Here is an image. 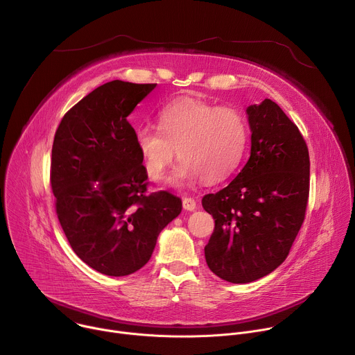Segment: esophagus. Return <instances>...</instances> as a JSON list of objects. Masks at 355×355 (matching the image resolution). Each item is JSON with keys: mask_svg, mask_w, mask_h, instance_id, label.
<instances>
[{"mask_svg": "<svg viewBox=\"0 0 355 355\" xmlns=\"http://www.w3.org/2000/svg\"><path fill=\"white\" fill-rule=\"evenodd\" d=\"M182 207H184V209H187V211H193L195 208H196V202L192 199V198H184L182 199Z\"/></svg>", "mask_w": 355, "mask_h": 355, "instance_id": "obj_1", "label": "esophagus"}]
</instances>
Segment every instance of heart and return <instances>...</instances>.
I'll list each match as a JSON object with an SVG mask.
<instances>
[{
	"label": "heart",
	"mask_w": 355,
	"mask_h": 355,
	"mask_svg": "<svg viewBox=\"0 0 355 355\" xmlns=\"http://www.w3.org/2000/svg\"><path fill=\"white\" fill-rule=\"evenodd\" d=\"M160 129L143 125L135 141L150 178L160 180L177 156L181 164L171 184L218 182L240 164L248 140L245 118L234 108L196 98H181L159 115Z\"/></svg>",
	"instance_id": "1"
}]
</instances>
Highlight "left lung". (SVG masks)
<instances>
[{"label":"left lung","mask_w":355,"mask_h":355,"mask_svg":"<svg viewBox=\"0 0 355 355\" xmlns=\"http://www.w3.org/2000/svg\"><path fill=\"white\" fill-rule=\"evenodd\" d=\"M247 115L245 166L227 187L202 198L215 219L207 264L233 284L263 278L285 261L309 199V150L297 126L268 98Z\"/></svg>","instance_id":"left-lung-1"}]
</instances>
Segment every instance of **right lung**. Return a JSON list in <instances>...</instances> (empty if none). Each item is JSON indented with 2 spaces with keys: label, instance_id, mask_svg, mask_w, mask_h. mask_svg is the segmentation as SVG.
I'll use <instances>...</instances> for the list:
<instances>
[{
  "label": "right lung",
  "instance_id": "obj_1",
  "mask_svg": "<svg viewBox=\"0 0 355 355\" xmlns=\"http://www.w3.org/2000/svg\"><path fill=\"white\" fill-rule=\"evenodd\" d=\"M157 84L110 81L66 112L52 147L50 185L62 229L95 271L123 277L151 257L182 209L178 196L148 192L128 116Z\"/></svg>",
  "mask_w": 355,
  "mask_h": 355
}]
</instances>
